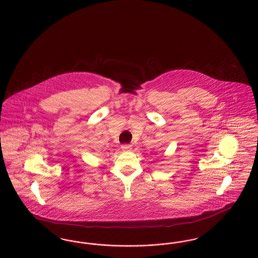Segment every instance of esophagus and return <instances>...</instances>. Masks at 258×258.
I'll list each match as a JSON object with an SVG mask.
<instances>
[{"label":"esophagus","instance_id":"1","mask_svg":"<svg viewBox=\"0 0 258 258\" xmlns=\"http://www.w3.org/2000/svg\"><path fill=\"white\" fill-rule=\"evenodd\" d=\"M122 149H123V151H131L133 149V146L130 144H123L122 145Z\"/></svg>","mask_w":258,"mask_h":258}]
</instances>
